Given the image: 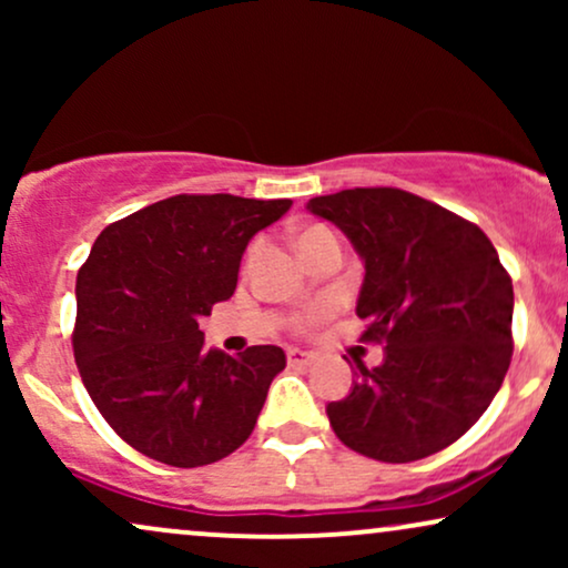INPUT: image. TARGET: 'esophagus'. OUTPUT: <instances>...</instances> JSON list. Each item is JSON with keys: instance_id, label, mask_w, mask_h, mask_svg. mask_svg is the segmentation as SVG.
Masks as SVG:
<instances>
[{"instance_id": "1", "label": "esophagus", "mask_w": 568, "mask_h": 568, "mask_svg": "<svg viewBox=\"0 0 568 568\" xmlns=\"http://www.w3.org/2000/svg\"><path fill=\"white\" fill-rule=\"evenodd\" d=\"M285 357H288V366H310V363H315V352H306V349H298V347H291L285 352Z\"/></svg>"}]
</instances>
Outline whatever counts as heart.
<instances>
[{
    "label": "heart",
    "mask_w": 568,
    "mask_h": 568,
    "mask_svg": "<svg viewBox=\"0 0 568 568\" xmlns=\"http://www.w3.org/2000/svg\"><path fill=\"white\" fill-rule=\"evenodd\" d=\"M310 232H315V230H304L302 234H298V237H304V234H310ZM317 312H323V306H321V310H317Z\"/></svg>",
    "instance_id": "1"
}]
</instances>
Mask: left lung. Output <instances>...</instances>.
Here are the masks:
<instances>
[{
    "instance_id": "1",
    "label": "left lung",
    "mask_w": 568,
    "mask_h": 568,
    "mask_svg": "<svg viewBox=\"0 0 568 568\" xmlns=\"http://www.w3.org/2000/svg\"><path fill=\"white\" fill-rule=\"evenodd\" d=\"M361 256L363 338L384 342L376 368L328 403L352 452L425 459L470 429L499 393L513 355V280L470 221L403 189H344L306 202Z\"/></svg>"
}]
</instances>
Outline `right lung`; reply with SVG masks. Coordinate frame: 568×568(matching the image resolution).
<instances>
[{
	"instance_id": "obj_1",
	"label": "right lung",
	"mask_w": 568,
	"mask_h": 568,
	"mask_svg": "<svg viewBox=\"0 0 568 568\" xmlns=\"http://www.w3.org/2000/svg\"><path fill=\"white\" fill-rule=\"evenodd\" d=\"M291 205L175 194L98 234L77 275L74 357L95 408L135 452L202 467L253 433L285 352L207 349L200 317L232 296L253 234Z\"/></svg>"
}]
</instances>
